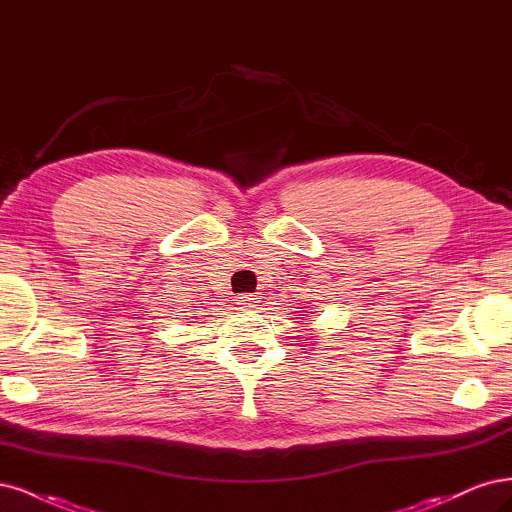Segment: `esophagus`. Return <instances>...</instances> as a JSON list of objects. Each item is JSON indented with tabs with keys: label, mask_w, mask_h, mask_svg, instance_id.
I'll list each match as a JSON object with an SVG mask.
<instances>
[{
	"label": "esophagus",
	"mask_w": 512,
	"mask_h": 512,
	"mask_svg": "<svg viewBox=\"0 0 512 512\" xmlns=\"http://www.w3.org/2000/svg\"><path fill=\"white\" fill-rule=\"evenodd\" d=\"M259 293H240L238 302L244 306H259Z\"/></svg>",
	"instance_id": "34e87169"
}]
</instances>
